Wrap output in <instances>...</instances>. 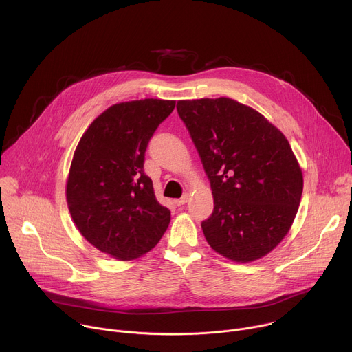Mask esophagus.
Returning a JSON list of instances; mask_svg holds the SVG:
<instances>
[{
    "label": "esophagus",
    "instance_id": "34e87169",
    "mask_svg": "<svg viewBox=\"0 0 352 352\" xmlns=\"http://www.w3.org/2000/svg\"><path fill=\"white\" fill-rule=\"evenodd\" d=\"M188 199H189V195L185 193V195H182L179 199H175L174 204H175L177 206H182V205H185V204L188 202Z\"/></svg>",
    "mask_w": 352,
    "mask_h": 352
}]
</instances>
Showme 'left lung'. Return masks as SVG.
I'll return each mask as SVG.
<instances>
[{
  "instance_id": "1",
  "label": "left lung",
  "mask_w": 352,
  "mask_h": 352,
  "mask_svg": "<svg viewBox=\"0 0 352 352\" xmlns=\"http://www.w3.org/2000/svg\"><path fill=\"white\" fill-rule=\"evenodd\" d=\"M184 121L210 181L214 209L202 221L209 245L235 262H252L287 235L304 189L285 136L232 98L181 100Z\"/></svg>"
}]
</instances>
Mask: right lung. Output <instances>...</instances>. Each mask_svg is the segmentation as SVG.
Masks as SVG:
<instances>
[{
	"label": "right lung",
	"mask_w": 352,
	"mask_h": 352,
	"mask_svg": "<svg viewBox=\"0 0 352 352\" xmlns=\"http://www.w3.org/2000/svg\"><path fill=\"white\" fill-rule=\"evenodd\" d=\"M173 100L144 98L114 104L98 116L75 150L67 202L79 232L120 261L139 258L166 232L171 213L144 174V153Z\"/></svg>",
	"instance_id": "add662e5"
}]
</instances>
